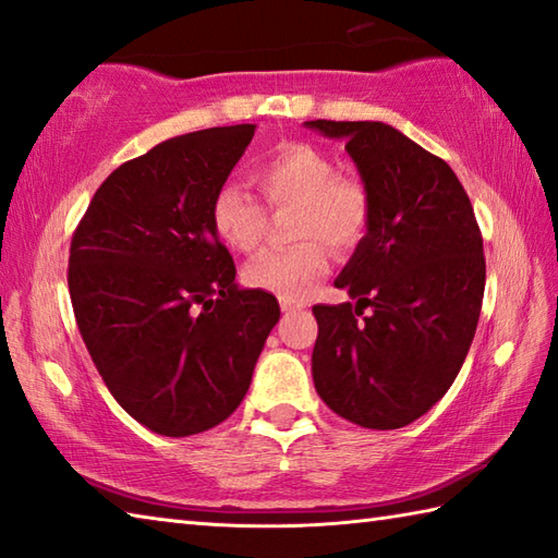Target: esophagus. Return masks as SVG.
Wrapping results in <instances>:
<instances>
[{
  "instance_id": "obj_1",
  "label": "esophagus",
  "mask_w": 558,
  "mask_h": 558,
  "mask_svg": "<svg viewBox=\"0 0 558 558\" xmlns=\"http://www.w3.org/2000/svg\"><path fill=\"white\" fill-rule=\"evenodd\" d=\"M302 307V302H298V300H288V298H280V310L282 312H300Z\"/></svg>"
}]
</instances>
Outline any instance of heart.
Here are the masks:
<instances>
[{
    "instance_id": "obj_1",
    "label": "heart",
    "mask_w": 558,
    "mask_h": 558,
    "mask_svg": "<svg viewBox=\"0 0 558 558\" xmlns=\"http://www.w3.org/2000/svg\"><path fill=\"white\" fill-rule=\"evenodd\" d=\"M270 209L295 207L292 236L300 244L268 251L248 263L251 288L300 300L327 276L329 251H349L368 227V195L356 180L341 178L333 160L310 144H282L251 173ZM209 221L225 246L253 253L266 236L268 215L239 185H221L209 205Z\"/></svg>"
}]
</instances>
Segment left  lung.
I'll list each match as a JSON object with an SVG mask.
<instances>
[{
  "label": "left lung",
  "instance_id": "8db88e82",
  "mask_svg": "<svg viewBox=\"0 0 558 558\" xmlns=\"http://www.w3.org/2000/svg\"><path fill=\"white\" fill-rule=\"evenodd\" d=\"M305 126L347 141L368 195L366 236L333 280L356 302L312 307L314 388L359 427L400 429L447 395L471 349L485 290L478 221L453 170L390 124Z\"/></svg>",
  "mask_w": 558,
  "mask_h": 558
}]
</instances>
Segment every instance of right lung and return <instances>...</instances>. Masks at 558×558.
Segmentation results:
<instances>
[{
	"label": "right lung",
	"mask_w": 558,
	"mask_h": 558,
	"mask_svg": "<svg viewBox=\"0 0 558 558\" xmlns=\"http://www.w3.org/2000/svg\"><path fill=\"white\" fill-rule=\"evenodd\" d=\"M256 124L168 138L119 166L70 244L77 329L109 392L163 437L207 432L251 385L278 300L236 286L209 221Z\"/></svg>",
	"instance_id": "add662e5"
}]
</instances>
